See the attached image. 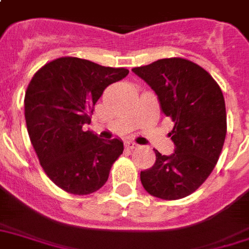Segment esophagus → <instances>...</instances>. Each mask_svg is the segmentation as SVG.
<instances>
[{
	"instance_id": "esophagus-1",
	"label": "esophagus",
	"mask_w": 249,
	"mask_h": 249,
	"mask_svg": "<svg viewBox=\"0 0 249 249\" xmlns=\"http://www.w3.org/2000/svg\"><path fill=\"white\" fill-rule=\"evenodd\" d=\"M124 147H126L127 149H135L139 147V144H136L135 142H132V140H127L126 143H124Z\"/></svg>"
}]
</instances>
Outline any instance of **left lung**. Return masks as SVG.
Listing matches in <instances>:
<instances>
[{"mask_svg": "<svg viewBox=\"0 0 249 249\" xmlns=\"http://www.w3.org/2000/svg\"><path fill=\"white\" fill-rule=\"evenodd\" d=\"M175 122L168 135L175 153L153 149L156 161L140 172L143 188L153 197L180 199L194 193L210 176L223 148L227 117L223 93L211 74L184 57H169L132 68Z\"/></svg>", "mask_w": 249, "mask_h": 249, "instance_id": "obj_1", "label": "left lung"}]
</instances>
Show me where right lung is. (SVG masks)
I'll return each mask as SVG.
<instances>
[{"label": "right lung", "instance_id": "right-lung-1", "mask_svg": "<svg viewBox=\"0 0 249 249\" xmlns=\"http://www.w3.org/2000/svg\"><path fill=\"white\" fill-rule=\"evenodd\" d=\"M127 74L126 68L64 56L31 78L25 94L27 132L43 171L67 193L97 192L122 155L121 140L100 139L84 126L105 89Z\"/></svg>", "mask_w": 249, "mask_h": 249}]
</instances>
